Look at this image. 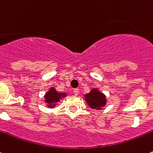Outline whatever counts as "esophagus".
<instances>
[{
	"mask_svg": "<svg viewBox=\"0 0 153 153\" xmlns=\"http://www.w3.org/2000/svg\"><path fill=\"white\" fill-rule=\"evenodd\" d=\"M74 94H75V95H78V94H79V89L78 88H75L73 90Z\"/></svg>",
	"mask_w": 153,
	"mask_h": 153,
	"instance_id": "obj_1",
	"label": "esophagus"
}]
</instances>
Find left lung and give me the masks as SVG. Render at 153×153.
Returning a JSON list of instances; mask_svg holds the SVG:
<instances>
[{
    "label": "left lung",
    "instance_id": "8db88e82",
    "mask_svg": "<svg viewBox=\"0 0 153 153\" xmlns=\"http://www.w3.org/2000/svg\"><path fill=\"white\" fill-rule=\"evenodd\" d=\"M85 100L92 109H100L106 104L105 96L97 89H93L90 93L87 94Z\"/></svg>",
    "mask_w": 153,
    "mask_h": 153
}]
</instances>
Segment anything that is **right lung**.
Instances as JSON below:
<instances>
[{"instance_id": "obj_1", "label": "right lung", "mask_w": 153, "mask_h": 153, "mask_svg": "<svg viewBox=\"0 0 153 153\" xmlns=\"http://www.w3.org/2000/svg\"><path fill=\"white\" fill-rule=\"evenodd\" d=\"M65 94L62 93H58L56 91V89L52 88L45 95V98H46V101L49 104L48 107H54L55 104L58 102L59 100L60 97H65Z\"/></svg>"}]
</instances>
